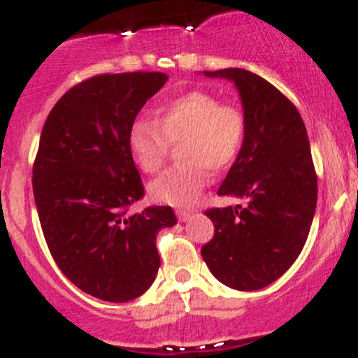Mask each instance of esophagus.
<instances>
[{"mask_svg":"<svg viewBox=\"0 0 358 358\" xmlns=\"http://www.w3.org/2000/svg\"><path fill=\"white\" fill-rule=\"evenodd\" d=\"M176 217H178L180 222H187V220H190L192 212H188V210H176Z\"/></svg>","mask_w":358,"mask_h":358,"instance_id":"obj_1","label":"esophagus"}]
</instances>
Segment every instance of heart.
Returning a JSON list of instances; mask_svg holds the SVG:
<instances>
[{"instance_id":"b5f03b06","label":"heart","mask_w":358,"mask_h":358,"mask_svg":"<svg viewBox=\"0 0 358 358\" xmlns=\"http://www.w3.org/2000/svg\"><path fill=\"white\" fill-rule=\"evenodd\" d=\"M245 117L241 109L222 104L205 90H190L153 110V121L136 119L127 131V150L141 171L158 173L170 145L178 146L182 165L150 183L162 203L187 207L199 199L212 173L227 170L244 145Z\"/></svg>"}]
</instances>
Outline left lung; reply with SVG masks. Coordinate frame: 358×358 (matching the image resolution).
Listing matches in <instances>:
<instances>
[{
  "label": "left lung",
  "mask_w": 358,
  "mask_h": 358,
  "mask_svg": "<svg viewBox=\"0 0 358 358\" xmlns=\"http://www.w3.org/2000/svg\"><path fill=\"white\" fill-rule=\"evenodd\" d=\"M203 73L232 80L241 94L244 145L217 193L245 203L205 212L215 232L202 257L222 285L261 289L296 261L313 222L318 180L306 127L293 102L256 73Z\"/></svg>",
  "instance_id": "left-lung-1"
}]
</instances>
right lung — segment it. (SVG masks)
I'll use <instances>...</instances> for the list:
<instances>
[{
    "label": "right lung",
    "mask_w": 358,
    "mask_h": 358,
    "mask_svg": "<svg viewBox=\"0 0 358 358\" xmlns=\"http://www.w3.org/2000/svg\"><path fill=\"white\" fill-rule=\"evenodd\" d=\"M162 72L101 73L53 106L34 163L42 231L62 273L84 293L110 303L141 296L159 268L156 234L176 224L171 207L129 213L145 195L127 131Z\"/></svg>",
    "instance_id": "1"
}]
</instances>
